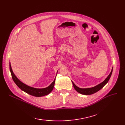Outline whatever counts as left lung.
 <instances>
[{"label":"left lung","instance_id":"obj_1","mask_svg":"<svg viewBox=\"0 0 125 125\" xmlns=\"http://www.w3.org/2000/svg\"><path fill=\"white\" fill-rule=\"evenodd\" d=\"M113 70V68H112V69H111L110 73L108 75V76L105 78V80L102 83H100L97 84V86H96L95 87H93L92 88H80L79 87H77L74 84V83L73 82H72V83H73V87L78 93L82 94L83 95H89L94 94V93H96L97 92H98V91L101 90L105 86V85L108 83V81L110 79L111 74H112Z\"/></svg>","mask_w":125,"mask_h":125}]
</instances>
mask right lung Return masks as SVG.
<instances>
[{
    "mask_svg": "<svg viewBox=\"0 0 125 125\" xmlns=\"http://www.w3.org/2000/svg\"><path fill=\"white\" fill-rule=\"evenodd\" d=\"M10 71L12 80L15 82V83L17 84V86L23 91L27 93L29 95L35 96V97H42V96L48 95L51 92L52 90H53L54 85H55L56 78H55L54 81L52 82V83L48 87L42 88V89L35 88L31 87L28 86V85L24 83H22L21 81H20L18 79V78L15 75L14 73H13V71L12 70L10 62Z\"/></svg>",
    "mask_w": 125,
    "mask_h": 125,
    "instance_id": "add662e5",
    "label": "right lung"
}]
</instances>
